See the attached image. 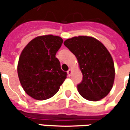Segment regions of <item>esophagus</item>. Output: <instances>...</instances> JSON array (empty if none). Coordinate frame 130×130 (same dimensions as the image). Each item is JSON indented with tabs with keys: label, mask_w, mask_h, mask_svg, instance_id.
Instances as JSON below:
<instances>
[{
	"label": "esophagus",
	"mask_w": 130,
	"mask_h": 130,
	"mask_svg": "<svg viewBox=\"0 0 130 130\" xmlns=\"http://www.w3.org/2000/svg\"><path fill=\"white\" fill-rule=\"evenodd\" d=\"M71 73H72V70H70V69H69L68 70V76H70L71 75Z\"/></svg>",
	"instance_id": "obj_1"
}]
</instances>
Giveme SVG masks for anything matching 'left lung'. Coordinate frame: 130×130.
Wrapping results in <instances>:
<instances>
[{
	"instance_id": "left-lung-1",
	"label": "left lung",
	"mask_w": 130,
	"mask_h": 130,
	"mask_svg": "<svg viewBox=\"0 0 130 130\" xmlns=\"http://www.w3.org/2000/svg\"><path fill=\"white\" fill-rule=\"evenodd\" d=\"M65 45L77 59L82 80L77 84L85 99L99 101L112 89L115 79L114 62L108 51L93 37L79 36L65 41Z\"/></svg>"
}]
</instances>
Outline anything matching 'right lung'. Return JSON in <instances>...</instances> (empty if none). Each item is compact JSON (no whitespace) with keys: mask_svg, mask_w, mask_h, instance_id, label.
<instances>
[{"mask_svg":"<svg viewBox=\"0 0 130 130\" xmlns=\"http://www.w3.org/2000/svg\"><path fill=\"white\" fill-rule=\"evenodd\" d=\"M63 42L53 35L31 40L21 53L18 65V77L25 92L37 100L53 96L67 77L62 71L56 53Z\"/></svg>","mask_w":130,"mask_h":130,"instance_id":"right-lung-1","label":"right lung"}]
</instances>
